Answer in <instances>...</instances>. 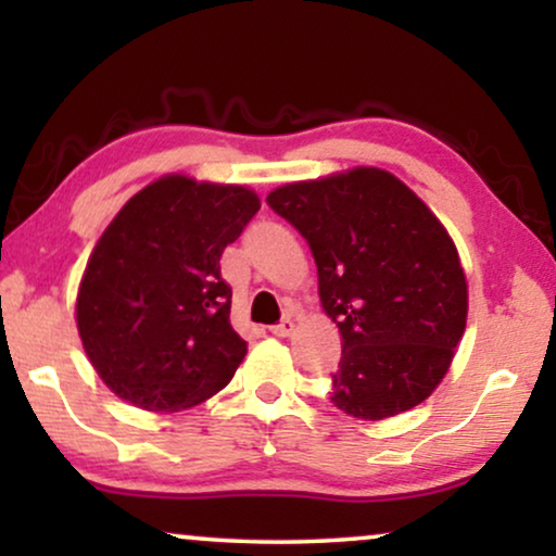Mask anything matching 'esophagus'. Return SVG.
<instances>
[{"label": "esophagus", "instance_id": "34e87169", "mask_svg": "<svg viewBox=\"0 0 556 556\" xmlns=\"http://www.w3.org/2000/svg\"><path fill=\"white\" fill-rule=\"evenodd\" d=\"M270 331L276 333V337H291V333L295 331V324L291 321V318H283V321H280V324L270 326Z\"/></svg>", "mask_w": 556, "mask_h": 556}]
</instances>
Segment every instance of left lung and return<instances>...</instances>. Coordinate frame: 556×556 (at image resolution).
Returning a JSON list of instances; mask_svg holds the SVG:
<instances>
[{"label": "left lung", "instance_id": "1", "mask_svg": "<svg viewBox=\"0 0 556 556\" xmlns=\"http://www.w3.org/2000/svg\"><path fill=\"white\" fill-rule=\"evenodd\" d=\"M268 204L306 238L321 306L339 326L333 405L384 420L428 400L468 316L458 250L428 204L375 166L293 181Z\"/></svg>", "mask_w": 556, "mask_h": 556}]
</instances>
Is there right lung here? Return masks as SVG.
Instances as JSON below:
<instances>
[{"instance_id": "add662e5", "label": "right lung", "mask_w": 556, "mask_h": 556, "mask_svg": "<svg viewBox=\"0 0 556 556\" xmlns=\"http://www.w3.org/2000/svg\"><path fill=\"white\" fill-rule=\"evenodd\" d=\"M261 210L253 189L151 181L105 227L75 303L90 364L121 400L151 413L200 405L248 352L232 329L223 250Z\"/></svg>"}]
</instances>
